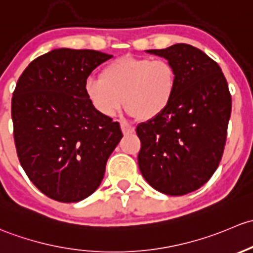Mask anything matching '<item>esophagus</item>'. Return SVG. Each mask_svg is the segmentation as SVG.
<instances>
[{
    "label": "esophagus",
    "mask_w": 253,
    "mask_h": 253,
    "mask_svg": "<svg viewBox=\"0 0 253 253\" xmlns=\"http://www.w3.org/2000/svg\"><path fill=\"white\" fill-rule=\"evenodd\" d=\"M121 127H122V131H123L124 135L131 134V132H134V130H135L134 126H130V124L126 123V122H122V123H121Z\"/></svg>",
    "instance_id": "34e87169"
}]
</instances>
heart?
<instances>
[{
  "label": "heart",
  "mask_w": 253,
  "mask_h": 253,
  "mask_svg": "<svg viewBox=\"0 0 253 253\" xmlns=\"http://www.w3.org/2000/svg\"><path fill=\"white\" fill-rule=\"evenodd\" d=\"M176 73L167 59L123 56L109 62L100 78L85 83V95L103 117H114L126 102L131 116L152 119L170 105Z\"/></svg>",
  "instance_id": "heart-1"
}]
</instances>
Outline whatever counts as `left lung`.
Segmentation results:
<instances>
[{
	"mask_svg": "<svg viewBox=\"0 0 253 253\" xmlns=\"http://www.w3.org/2000/svg\"><path fill=\"white\" fill-rule=\"evenodd\" d=\"M146 52L173 64L176 88L162 114L136 126L141 141L137 162L153 189L181 196L200 189L218 168L231 96L220 67L201 49L175 43Z\"/></svg>",
	"mask_w": 253,
	"mask_h": 253,
	"instance_id": "left-lung-1",
	"label": "left lung"
}]
</instances>
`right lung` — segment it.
I'll return each mask as SVG.
<instances>
[{
	"instance_id": "right-lung-1",
	"label": "right lung",
	"mask_w": 253,
	"mask_h": 253,
	"mask_svg": "<svg viewBox=\"0 0 253 253\" xmlns=\"http://www.w3.org/2000/svg\"><path fill=\"white\" fill-rule=\"evenodd\" d=\"M112 54L56 48L34 59L17 83L12 121L18 158L31 183L59 202L96 191L123 137L118 122L88 102L85 83Z\"/></svg>"
}]
</instances>
